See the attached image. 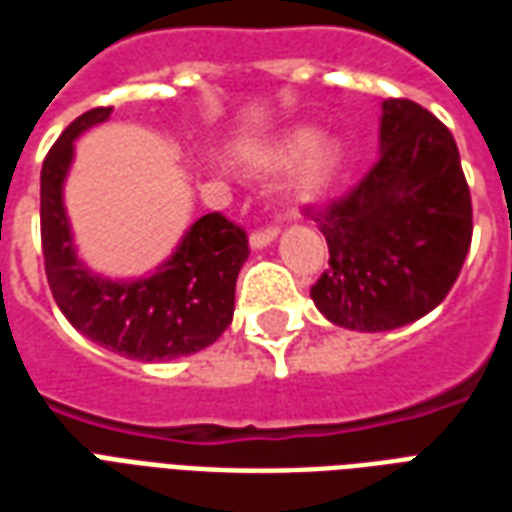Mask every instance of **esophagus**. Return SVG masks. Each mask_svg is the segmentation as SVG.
Segmentation results:
<instances>
[{"mask_svg":"<svg viewBox=\"0 0 512 512\" xmlns=\"http://www.w3.org/2000/svg\"><path fill=\"white\" fill-rule=\"evenodd\" d=\"M274 241H277V230L268 227V230H257V233H252L249 246H252V249H266V246H271Z\"/></svg>","mask_w":512,"mask_h":512,"instance_id":"1","label":"esophagus"}]
</instances>
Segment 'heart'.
<instances>
[{
    "mask_svg": "<svg viewBox=\"0 0 512 512\" xmlns=\"http://www.w3.org/2000/svg\"><path fill=\"white\" fill-rule=\"evenodd\" d=\"M241 167L255 175H271L288 169L285 191L296 205H310L332 189L345 167V147L337 139H326L315 128H290L266 145L238 153Z\"/></svg>",
    "mask_w": 512,
    "mask_h": 512,
    "instance_id": "1",
    "label": "heart"
}]
</instances>
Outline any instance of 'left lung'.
Listing matches in <instances>:
<instances>
[{
    "mask_svg": "<svg viewBox=\"0 0 512 512\" xmlns=\"http://www.w3.org/2000/svg\"><path fill=\"white\" fill-rule=\"evenodd\" d=\"M315 222L329 271L310 296L326 321L392 332L436 310L472 244V197L447 126L414 101H384L376 164Z\"/></svg>",
    "mask_w": 512,
    "mask_h": 512,
    "instance_id": "8db88e82",
    "label": "left lung"
}]
</instances>
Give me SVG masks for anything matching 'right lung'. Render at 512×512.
Segmentation results:
<instances>
[{"instance_id":"right-lung-1","label":"right lung","mask_w":512,"mask_h":512,"mask_svg":"<svg viewBox=\"0 0 512 512\" xmlns=\"http://www.w3.org/2000/svg\"><path fill=\"white\" fill-rule=\"evenodd\" d=\"M112 106L76 117L40 169V238L54 301L76 332L136 362H169L213 345L233 321L235 279L249 257L241 227L205 213L142 277H106L76 249L65 183L76 139L101 126Z\"/></svg>"}]
</instances>
